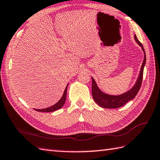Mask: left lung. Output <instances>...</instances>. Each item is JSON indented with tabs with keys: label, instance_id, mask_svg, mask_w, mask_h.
<instances>
[{
	"label": "left lung",
	"instance_id": "1",
	"mask_svg": "<svg viewBox=\"0 0 160 160\" xmlns=\"http://www.w3.org/2000/svg\"><path fill=\"white\" fill-rule=\"evenodd\" d=\"M134 39L136 43L138 44V46L142 48V50L144 53V60L142 65H141L138 76L137 78L136 82L129 90L123 92V93L117 95L106 93L99 88L97 82H96L93 78L91 77L92 98L99 106L103 108H118L122 106L126 103H128L134 98L140 90L142 81L144 68L146 64V54L142 43L139 42L136 35H134Z\"/></svg>",
	"mask_w": 160,
	"mask_h": 160
}]
</instances>
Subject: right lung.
Here are the masks:
<instances>
[{"label": "right lung", "instance_id": "obj_1", "mask_svg": "<svg viewBox=\"0 0 160 160\" xmlns=\"http://www.w3.org/2000/svg\"><path fill=\"white\" fill-rule=\"evenodd\" d=\"M68 84L67 85L64 91V92H63V94L62 95L61 98L60 99V100L57 102L55 104H54L53 106H50L48 108H43V109H35L34 108L36 111H38V112H54L55 110H57L58 109L61 108L63 106V105L65 104V101H66V97H67V90H68Z\"/></svg>", "mask_w": 160, "mask_h": 160}]
</instances>
